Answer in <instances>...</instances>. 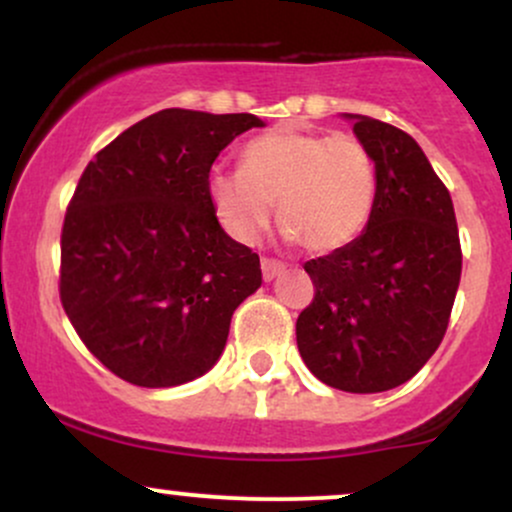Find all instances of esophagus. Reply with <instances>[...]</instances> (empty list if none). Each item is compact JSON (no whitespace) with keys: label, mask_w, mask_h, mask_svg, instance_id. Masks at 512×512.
I'll list each match as a JSON object with an SVG mask.
<instances>
[{"label":"esophagus","mask_w":512,"mask_h":512,"mask_svg":"<svg viewBox=\"0 0 512 512\" xmlns=\"http://www.w3.org/2000/svg\"><path fill=\"white\" fill-rule=\"evenodd\" d=\"M281 272H284V264H281L279 260H269V257H262V276L264 281H272L279 276Z\"/></svg>","instance_id":"obj_1"}]
</instances>
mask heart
I'll return each mask as SVG.
<instances>
[{"label": "heart", "mask_w": 512, "mask_h": 512, "mask_svg": "<svg viewBox=\"0 0 512 512\" xmlns=\"http://www.w3.org/2000/svg\"><path fill=\"white\" fill-rule=\"evenodd\" d=\"M207 192L223 231L238 243L260 238L276 202L286 240L334 252L366 231L378 168L351 134L279 127L245 144L240 168L211 170Z\"/></svg>", "instance_id": "obj_1"}]
</instances>
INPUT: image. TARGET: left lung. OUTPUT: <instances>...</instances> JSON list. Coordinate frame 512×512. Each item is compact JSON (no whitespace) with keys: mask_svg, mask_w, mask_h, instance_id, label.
<instances>
[{"mask_svg":"<svg viewBox=\"0 0 512 512\" xmlns=\"http://www.w3.org/2000/svg\"><path fill=\"white\" fill-rule=\"evenodd\" d=\"M378 168V202L354 243L305 262L315 298L296 342L317 380L385 392L414 378L448 330L462 274L448 187L402 129L344 113Z\"/></svg>","mask_w":512,"mask_h":512,"instance_id":"8db88e82","label":"left lung"}]
</instances>
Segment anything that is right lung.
<instances>
[{"label": "right lung", "instance_id": "add662e5", "mask_svg": "<svg viewBox=\"0 0 512 512\" xmlns=\"http://www.w3.org/2000/svg\"><path fill=\"white\" fill-rule=\"evenodd\" d=\"M250 113L168 108L88 163L62 228L60 298L105 368L139 387H175L214 368L233 310L262 284L260 257L221 228L211 163Z\"/></svg>", "mask_w": 512, "mask_h": 512}]
</instances>
